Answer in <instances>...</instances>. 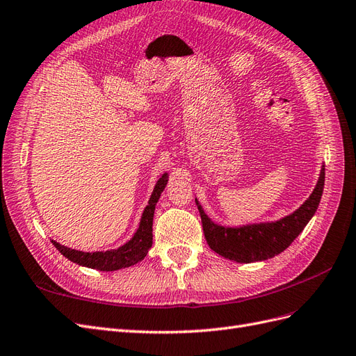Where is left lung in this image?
<instances>
[{"mask_svg": "<svg viewBox=\"0 0 356 356\" xmlns=\"http://www.w3.org/2000/svg\"><path fill=\"white\" fill-rule=\"evenodd\" d=\"M325 182V168L322 166L315 190L301 207L286 217L260 224H248L242 227H224L208 218L196 199L200 212L204 238L212 251L236 263L263 261L285 251L303 232L314 217Z\"/></svg>", "mask_w": 356, "mask_h": 356, "instance_id": "8db88e82", "label": "left lung"}]
</instances>
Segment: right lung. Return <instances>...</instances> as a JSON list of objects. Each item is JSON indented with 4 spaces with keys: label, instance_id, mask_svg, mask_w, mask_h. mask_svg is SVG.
Listing matches in <instances>:
<instances>
[{
    "label": "right lung",
    "instance_id": "1",
    "mask_svg": "<svg viewBox=\"0 0 356 356\" xmlns=\"http://www.w3.org/2000/svg\"><path fill=\"white\" fill-rule=\"evenodd\" d=\"M168 184V174L161 175V178L157 181V184L152 193V197L148 200V204L145 207L141 222H139V227L134 238L126 242L123 246L117 248V250L111 251H101V252H83L77 250H71V248L63 246L58 243L56 241H51L55 245L56 250L67 257L70 261L77 263L84 267L96 268V270L101 272H113L118 270V268L131 267L141 260L147 255L148 250L153 245V217H154V209L156 203L159 202V197L161 191L165 190Z\"/></svg>",
    "mask_w": 356,
    "mask_h": 356
}]
</instances>
